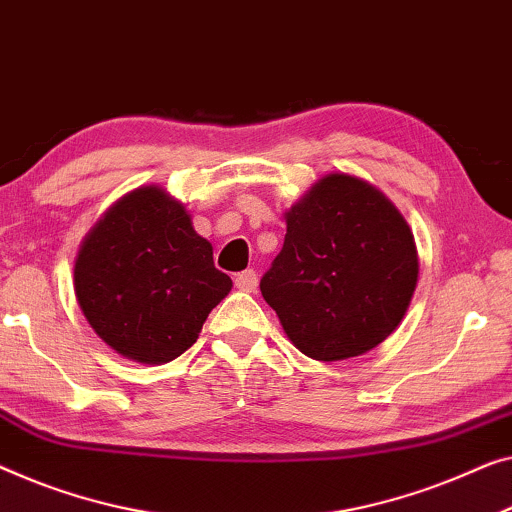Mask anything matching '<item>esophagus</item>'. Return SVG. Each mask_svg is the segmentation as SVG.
<instances>
[{
	"label": "esophagus",
	"instance_id": "1",
	"mask_svg": "<svg viewBox=\"0 0 512 512\" xmlns=\"http://www.w3.org/2000/svg\"><path fill=\"white\" fill-rule=\"evenodd\" d=\"M235 286H238L240 291H244V293L256 291V286H258V274H256L254 270H244V272H240V274H235Z\"/></svg>",
	"mask_w": 512,
	"mask_h": 512
}]
</instances>
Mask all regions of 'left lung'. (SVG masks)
<instances>
[{
	"instance_id": "obj_1",
	"label": "left lung",
	"mask_w": 512,
	"mask_h": 512,
	"mask_svg": "<svg viewBox=\"0 0 512 512\" xmlns=\"http://www.w3.org/2000/svg\"><path fill=\"white\" fill-rule=\"evenodd\" d=\"M416 284V240L397 207L360 177L332 173L286 212L261 293L295 348L332 362L392 335Z\"/></svg>"
}]
</instances>
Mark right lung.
Wrapping results in <instances>:
<instances>
[{"label": "right lung", "mask_w": 512, "mask_h": 512, "mask_svg": "<svg viewBox=\"0 0 512 512\" xmlns=\"http://www.w3.org/2000/svg\"><path fill=\"white\" fill-rule=\"evenodd\" d=\"M231 286L191 214L159 187H140L110 207L80 244L73 270L96 335L145 365L187 351Z\"/></svg>", "instance_id": "right-lung-1"}]
</instances>
